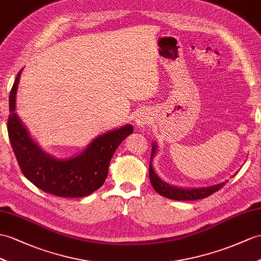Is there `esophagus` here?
<instances>
[{"instance_id":"34e87169","label":"esophagus","mask_w":261,"mask_h":261,"mask_svg":"<svg viewBox=\"0 0 261 261\" xmlns=\"http://www.w3.org/2000/svg\"><path fill=\"white\" fill-rule=\"evenodd\" d=\"M136 123L139 127H144L148 124V117L144 115V114H141V115L136 118Z\"/></svg>"}]
</instances>
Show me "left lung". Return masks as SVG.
Instances as JSON below:
<instances>
[{
	"mask_svg": "<svg viewBox=\"0 0 261 261\" xmlns=\"http://www.w3.org/2000/svg\"><path fill=\"white\" fill-rule=\"evenodd\" d=\"M155 152H156V145H152L150 161L152 160V157H154ZM149 179L152 187H154V189L158 194L174 200H197V199L206 198V197L213 195L216 192H218V190L224 187L225 185V182H221V184H218V185L211 186V187L192 188V189L170 186L168 184L160 179V177L155 174V171L151 166V163L149 164Z\"/></svg>",
	"mask_w": 261,
	"mask_h": 261,
	"instance_id": "left-lung-1",
	"label": "left lung"
}]
</instances>
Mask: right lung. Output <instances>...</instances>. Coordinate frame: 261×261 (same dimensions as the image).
<instances>
[{"label": "right lung", "instance_id": "add662e5", "mask_svg": "<svg viewBox=\"0 0 261 261\" xmlns=\"http://www.w3.org/2000/svg\"><path fill=\"white\" fill-rule=\"evenodd\" d=\"M21 72H18L10 93L9 138L22 173L43 192L66 198H79L94 193L103 185L109 165L116 148L129 134L132 125L106 133L71 160H56L44 152L33 142L15 114V96Z\"/></svg>", "mask_w": 261, "mask_h": 261}]
</instances>
